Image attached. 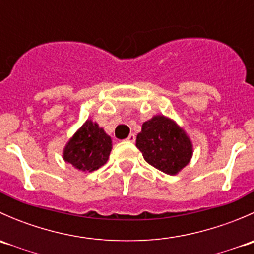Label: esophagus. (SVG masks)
I'll use <instances>...</instances> for the list:
<instances>
[{"label":"esophagus","mask_w":254,"mask_h":254,"mask_svg":"<svg viewBox=\"0 0 254 254\" xmlns=\"http://www.w3.org/2000/svg\"><path fill=\"white\" fill-rule=\"evenodd\" d=\"M135 140H136V136H135V134H130L129 136H127V141H129V142H135Z\"/></svg>","instance_id":"1"}]
</instances>
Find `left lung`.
Listing matches in <instances>:
<instances>
[{"mask_svg": "<svg viewBox=\"0 0 254 254\" xmlns=\"http://www.w3.org/2000/svg\"><path fill=\"white\" fill-rule=\"evenodd\" d=\"M136 147L146 162L171 176L186 167L193 155V145L186 131L163 115L143 123Z\"/></svg>", "mask_w": 254, "mask_h": 254, "instance_id": "left-lung-1", "label": "left lung"}]
</instances>
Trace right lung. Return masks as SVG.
<instances>
[{
	"label": "right lung",
	"mask_w": 254,
	"mask_h": 254,
	"mask_svg": "<svg viewBox=\"0 0 254 254\" xmlns=\"http://www.w3.org/2000/svg\"><path fill=\"white\" fill-rule=\"evenodd\" d=\"M112 139L97 123L87 120L64 148V160L82 172L98 170L108 161Z\"/></svg>",
	"instance_id": "right-lung-1"
}]
</instances>
